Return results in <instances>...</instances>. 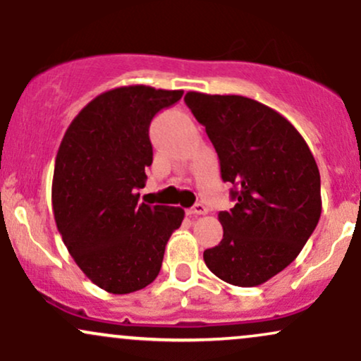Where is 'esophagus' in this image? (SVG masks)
I'll use <instances>...</instances> for the list:
<instances>
[{
	"instance_id": "obj_1",
	"label": "esophagus",
	"mask_w": 361,
	"mask_h": 361,
	"mask_svg": "<svg viewBox=\"0 0 361 361\" xmlns=\"http://www.w3.org/2000/svg\"><path fill=\"white\" fill-rule=\"evenodd\" d=\"M205 214H207V207L204 204H195L192 209H188L190 217H197V215H205Z\"/></svg>"
}]
</instances>
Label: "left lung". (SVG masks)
I'll return each instance as SVG.
<instances>
[{"instance_id": "left-lung-1", "label": "left lung", "mask_w": 361, "mask_h": 361, "mask_svg": "<svg viewBox=\"0 0 361 361\" xmlns=\"http://www.w3.org/2000/svg\"><path fill=\"white\" fill-rule=\"evenodd\" d=\"M185 103L205 127L233 183L235 205L219 212L224 235L204 251L215 276L256 287L287 268L321 217V176L297 128L279 111L239 94L188 91Z\"/></svg>"}]
</instances>
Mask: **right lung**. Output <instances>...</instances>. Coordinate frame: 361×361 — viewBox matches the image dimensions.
Listing matches in <instances>:
<instances>
[{
	"label": "right lung",
	"mask_w": 361,
	"mask_h": 361,
	"mask_svg": "<svg viewBox=\"0 0 361 361\" xmlns=\"http://www.w3.org/2000/svg\"><path fill=\"white\" fill-rule=\"evenodd\" d=\"M183 91L122 86L98 94L57 151L52 207L69 255L94 285L130 293L152 283L164 247L183 221L180 207L139 204L152 164L149 126Z\"/></svg>",
	"instance_id": "add662e5"
}]
</instances>
